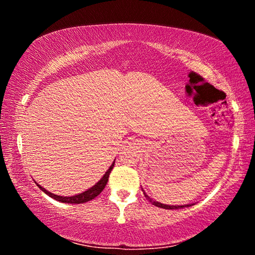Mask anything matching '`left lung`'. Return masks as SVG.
<instances>
[{
  "mask_svg": "<svg viewBox=\"0 0 255 255\" xmlns=\"http://www.w3.org/2000/svg\"><path fill=\"white\" fill-rule=\"evenodd\" d=\"M141 190H143V189H141ZM143 192H144V196L146 197V199H148V201L152 202V205L156 206V207H159V208H163V209H180V208H184V207H190V206H192V204H191V205H182V206H170V205H164V204H161V202L153 200L152 198H149L147 195H146V192L144 191V190H143Z\"/></svg>",
  "mask_w": 255,
  "mask_h": 255,
  "instance_id": "1",
  "label": "left lung"
}]
</instances>
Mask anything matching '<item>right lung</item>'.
<instances>
[{
  "mask_svg": "<svg viewBox=\"0 0 255 255\" xmlns=\"http://www.w3.org/2000/svg\"><path fill=\"white\" fill-rule=\"evenodd\" d=\"M114 165H115V162L111 164V166L108 169V171L105 173V175L102 176L101 180L99 181V182L97 184H94L92 188H90L86 190V191L82 192V193H79V195L76 196H72V197H62V196H57V195H54V193H51L49 191H47V190L45 188L40 187L39 184L37 183L38 188H39L40 190H42L46 195H48L49 197L54 198L55 200H58L60 202H65V204H84V202H88L90 200H92L96 198L97 196H99L101 193V191L103 189H105V187L107 185V182L108 180H109V175L111 173V170L114 169Z\"/></svg>",
  "mask_w": 255,
  "mask_h": 255,
  "instance_id": "right-lung-1",
  "label": "right lung"
}]
</instances>
